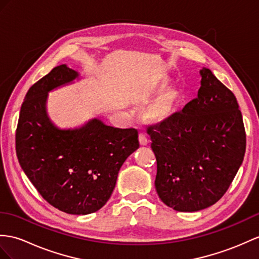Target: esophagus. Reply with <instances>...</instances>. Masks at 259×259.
<instances>
[{
	"label": "esophagus",
	"mask_w": 259,
	"mask_h": 259,
	"mask_svg": "<svg viewBox=\"0 0 259 259\" xmlns=\"http://www.w3.org/2000/svg\"><path fill=\"white\" fill-rule=\"evenodd\" d=\"M140 144L142 145V146H145V145L148 144V138H147V135L144 133V132H141L140 133Z\"/></svg>",
	"instance_id": "obj_1"
}]
</instances>
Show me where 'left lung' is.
Masks as SVG:
<instances>
[{
	"mask_svg": "<svg viewBox=\"0 0 259 259\" xmlns=\"http://www.w3.org/2000/svg\"><path fill=\"white\" fill-rule=\"evenodd\" d=\"M198 97L149 125L157 160L156 191L179 212L206 209L223 197L241 167L246 135L236 98L210 69L200 70Z\"/></svg>",
	"mask_w": 259,
	"mask_h": 259,
	"instance_id": "left-lung-1",
	"label": "left lung"
}]
</instances>
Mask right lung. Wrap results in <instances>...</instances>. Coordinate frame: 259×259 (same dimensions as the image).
<instances>
[{"mask_svg":"<svg viewBox=\"0 0 259 259\" xmlns=\"http://www.w3.org/2000/svg\"><path fill=\"white\" fill-rule=\"evenodd\" d=\"M79 77L60 65L30 88L18 118L16 154L25 175L49 204L85 215L108 202L119 169L140 142L137 130L113 127L97 117L74 128H59L52 122L48 93Z\"/></svg>","mask_w":259,"mask_h":259,"instance_id":"add662e5","label":"right lung"}]
</instances>
